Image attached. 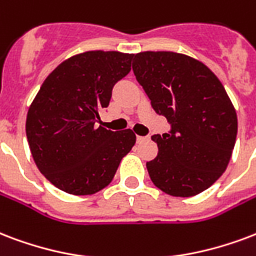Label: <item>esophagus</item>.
<instances>
[{"mask_svg":"<svg viewBox=\"0 0 256 256\" xmlns=\"http://www.w3.org/2000/svg\"><path fill=\"white\" fill-rule=\"evenodd\" d=\"M148 138H146V136H138L136 138V140H138V143H142V142H144V140H147Z\"/></svg>","mask_w":256,"mask_h":256,"instance_id":"34e87169","label":"esophagus"}]
</instances>
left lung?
I'll use <instances>...</instances> for the list:
<instances>
[{
	"instance_id": "1",
	"label": "left lung",
	"mask_w": 256,
	"mask_h": 256,
	"mask_svg": "<svg viewBox=\"0 0 256 256\" xmlns=\"http://www.w3.org/2000/svg\"><path fill=\"white\" fill-rule=\"evenodd\" d=\"M132 70L154 110L172 124L151 138L159 150L146 164L152 184L174 197L206 190L226 172L238 134L222 84L202 62L172 51L136 54Z\"/></svg>"
}]
</instances>
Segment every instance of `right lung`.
<instances>
[{
	"instance_id": "obj_1",
	"label": "right lung",
	"mask_w": 256,
	"mask_h": 256,
	"mask_svg": "<svg viewBox=\"0 0 256 256\" xmlns=\"http://www.w3.org/2000/svg\"><path fill=\"white\" fill-rule=\"evenodd\" d=\"M134 54L86 51L46 78L26 113V132L40 172L58 189L90 196L112 182L136 143L132 130L97 126L113 86L130 71Z\"/></svg>"
}]
</instances>
